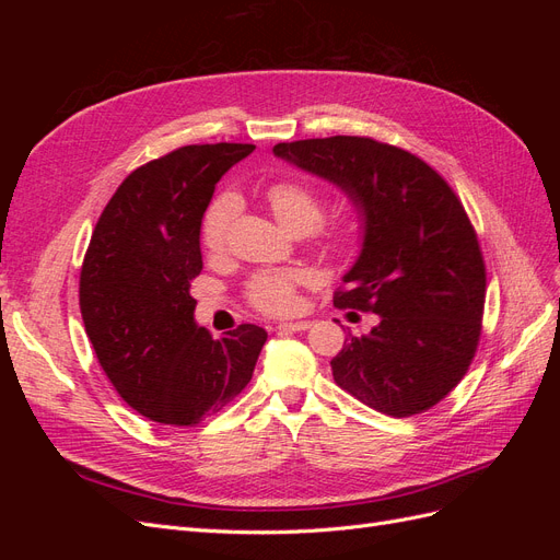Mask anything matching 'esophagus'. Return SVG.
Instances as JSON below:
<instances>
[{"instance_id":"esophagus-1","label":"esophagus","mask_w":560,"mask_h":560,"mask_svg":"<svg viewBox=\"0 0 560 560\" xmlns=\"http://www.w3.org/2000/svg\"><path fill=\"white\" fill-rule=\"evenodd\" d=\"M311 329L308 319H296V322H280L278 331H306Z\"/></svg>"}]
</instances>
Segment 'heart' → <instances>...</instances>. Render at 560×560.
<instances>
[{"mask_svg":"<svg viewBox=\"0 0 560 560\" xmlns=\"http://www.w3.org/2000/svg\"><path fill=\"white\" fill-rule=\"evenodd\" d=\"M266 200L284 229L292 233H311L329 249H341L350 241L346 219L334 217L319 222L322 198L311 184L299 179H278L266 189ZM238 212V198L219 194L202 214L200 243L210 254H222L229 243L231 224ZM306 280L301 270H264L247 282V299L257 311L268 315H287L296 308V290Z\"/></svg>","mask_w":560,"mask_h":560,"instance_id":"b5f03b06","label":"heart"}]
</instances>
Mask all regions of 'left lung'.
Wrapping results in <instances>:
<instances>
[{
    "mask_svg": "<svg viewBox=\"0 0 560 560\" xmlns=\"http://www.w3.org/2000/svg\"><path fill=\"white\" fill-rule=\"evenodd\" d=\"M273 154L336 184L364 222L334 303L381 322L348 334L334 381L387 416L432 409L463 381L481 336L486 264L460 198L411 151L371 138L280 142Z\"/></svg>",
    "mask_w": 560,
    "mask_h": 560,
    "instance_id": "obj_1",
    "label": "left lung"
}]
</instances>
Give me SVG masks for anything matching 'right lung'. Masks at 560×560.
Here are the masks:
<instances>
[{
  "mask_svg": "<svg viewBox=\"0 0 560 560\" xmlns=\"http://www.w3.org/2000/svg\"><path fill=\"white\" fill-rule=\"evenodd\" d=\"M254 144H189L132 171L100 214L79 278L83 327L121 399L144 418L189 428L252 378L268 334L241 325L212 338L194 319L200 222L214 184Z\"/></svg>",
  "mask_w": 560,
  "mask_h": 560,
  "instance_id": "add662e5",
  "label": "right lung"
}]
</instances>
